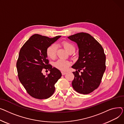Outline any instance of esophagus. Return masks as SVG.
Returning a JSON list of instances; mask_svg holds the SVG:
<instances>
[{"mask_svg":"<svg viewBox=\"0 0 124 124\" xmlns=\"http://www.w3.org/2000/svg\"><path fill=\"white\" fill-rule=\"evenodd\" d=\"M67 74L66 72H64V71H62V75H64Z\"/></svg>","mask_w":124,"mask_h":124,"instance_id":"1","label":"esophagus"}]
</instances>
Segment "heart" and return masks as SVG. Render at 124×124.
<instances>
[{
	"instance_id": "heart-1",
	"label": "heart",
	"mask_w": 124,
	"mask_h": 124,
	"mask_svg": "<svg viewBox=\"0 0 124 124\" xmlns=\"http://www.w3.org/2000/svg\"><path fill=\"white\" fill-rule=\"evenodd\" d=\"M62 45L69 54L74 53L75 50V47L74 45L67 41H63L62 42ZM57 45L55 43L50 45L46 49V53L48 57L51 59H54L56 55ZM70 63L69 61L60 59L56 61L54 63V66L57 69L61 70H66L70 66Z\"/></svg>"
}]
</instances>
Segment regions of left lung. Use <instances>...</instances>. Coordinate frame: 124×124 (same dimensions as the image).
<instances>
[{
    "label": "left lung",
    "instance_id": "left-lung-1",
    "mask_svg": "<svg viewBox=\"0 0 124 124\" xmlns=\"http://www.w3.org/2000/svg\"><path fill=\"white\" fill-rule=\"evenodd\" d=\"M68 38L76 42L78 48V59L71 67L78 70L72 72L75 78L72 86L79 93H90L98 88L106 70L104 49L89 33L80 32Z\"/></svg>",
    "mask_w": 124,
    "mask_h": 124
}]
</instances>
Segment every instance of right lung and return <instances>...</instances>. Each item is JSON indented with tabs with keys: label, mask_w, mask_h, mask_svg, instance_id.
Segmentation results:
<instances>
[{
	"label": "right lung",
	"mask_w": 124,
	"mask_h": 124,
	"mask_svg": "<svg viewBox=\"0 0 124 124\" xmlns=\"http://www.w3.org/2000/svg\"><path fill=\"white\" fill-rule=\"evenodd\" d=\"M61 36L49 38L38 34L32 35L21 48L16 68L19 81L31 97L46 99L53 95L54 85L62 77L61 72L48 64L46 50ZM48 69L46 76L42 71Z\"/></svg>",
	"instance_id": "right-lung-1"
}]
</instances>
